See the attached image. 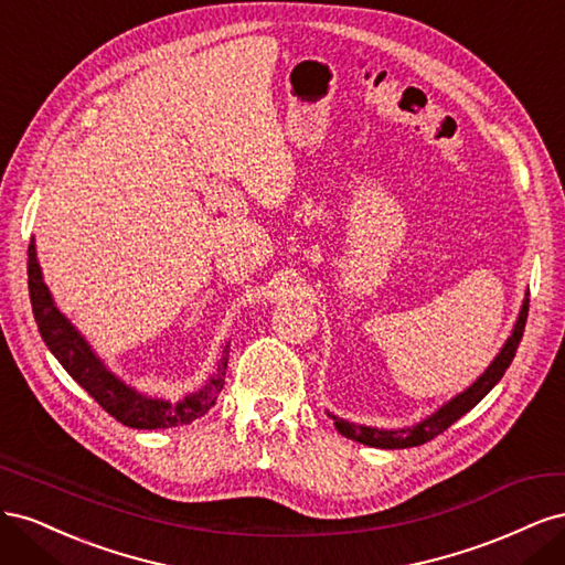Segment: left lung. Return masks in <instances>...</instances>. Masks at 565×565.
Segmentation results:
<instances>
[{
  "instance_id": "1",
  "label": "left lung",
  "mask_w": 565,
  "mask_h": 565,
  "mask_svg": "<svg viewBox=\"0 0 565 565\" xmlns=\"http://www.w3.org/2000/svg\"><path fill=\"white\" fill-rule=\"evenodd\" d=\"M525 320H527V299L523 301V309L519 313L514 332H511L504 349L500 351L498 358H494L492 365L465 393H459V396L452 398L448 405H443L438 413L431 415L429 419H424V422H419L415 426H407V429L384 431V429H370V426H355V424H349V422L339 419V417H332L339 434H344L347 438H353L358 443H363V446L384 448V450L415 448V446H422V443H426V440L436 438L438 434L446 431L448 426H452L461 415H467L473 405L481 403L488 396V391L502 380V374L507 372L511 361H514L516 349L521 344V337H523V330H525Z\"/></svg>"
}]
</instances>
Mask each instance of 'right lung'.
Wrapping results in <instances>:
<instances>
[{
	"label": "right lung",
	"mask_w": 565,
	"mask_h": 565,
	"mask_svg": "<svg viewBox=\"0 0 565 565\" xmlns=\"http://www.w3.org/2000/svg\"><path fill=\"white\" fill-rule=\"evenodd\" d=\"M28 289L32 313H35L40 334L49 351L58 358L65 372L119 424L131 426V429H169V426L191 424L204 417L216 403L218 391L224 388L228 347L224 349V355H221L216 374L198 393H191V396H185L179 403L150 398L122 384L113 372H108L94 355L87 341L61 316L54 301H51L46 285L42 282L35 243H30L28 247Z\"/></svg>",
	"instance_id": "obj_1"
}]
</instances>
